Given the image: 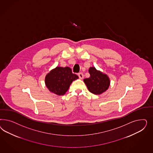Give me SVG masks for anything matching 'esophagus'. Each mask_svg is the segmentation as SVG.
Here are the masks:
<instances>
[{"label":"esophagus","mask_w":153,"mask_h":153,"mask_svg":"<svg viewBox=\"0 0 153 153\" xmlns=\"http://www.w3.org/2000/svg\"><path fill=\"white\" fill-rule=\"evenodd\" d=\"M78 76H79V78L80 79H82L83 78V74L82 73L79 72L78 74Z\"/></svg>","instance_id":"1"}]
</instances>
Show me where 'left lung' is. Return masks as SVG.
<instances>
[{
    "mask_svg": "<svg viewBox=\"0 0 153 153\" xmlns=\"http://www.w3.org/2000/svg\"><path fill=\"white\" fill-rule=\"evenodd\" d=\"M90 77L83 79L90 92L99 95L105 92L109 88L110 79L107 74L97 71L95 67H90L88 70Z\"/></svg>",
    "mask_w": 153,
    "mask_h": 153,
    "instance_id": "8db88e82",
    "label": "left lung"
}]
</instances>
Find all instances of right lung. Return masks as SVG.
I'll return each instance as SVG.
<instances>
[{"label":"right lung","instance_id":"add662e5","mask_svg":"<svg viewBox=\"0 0 153 153\" xmlns=\"http://www.w3.org/2000/svg\"><path fill=\"white\" fill-rule=\"evenodd\" d=\"M79 76L72 73L68 67H56L46 74L45 82L51 93L57 95H63L67 91L70 85Z\"/></svg>","mask_w":153,"mask_h":153}]
</instances>
